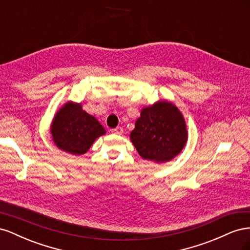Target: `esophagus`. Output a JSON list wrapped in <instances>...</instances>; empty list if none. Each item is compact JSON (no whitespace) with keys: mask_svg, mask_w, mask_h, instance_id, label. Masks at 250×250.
Returning a JSON list of instances; mask_svg holds the SVG:
<instances>
[{"mask_svg":"<svg viewBox=\"0 0 250 250\" xmlns=\"http://www.w3.org/2000/svg\"><path fill=\"white\" fill-rule=\"evenodd\" d=\"M111 132L115 134H122L123 133V128L122 127H117L115 129H111Z\"/></svg>","mask_w":250,"mask_h":250,"instance_id":"34e87169","label":"esophagus"}]
</instances>
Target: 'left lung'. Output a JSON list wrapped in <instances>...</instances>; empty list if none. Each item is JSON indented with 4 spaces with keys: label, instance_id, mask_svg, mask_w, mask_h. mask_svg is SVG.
<instances>
[{
    "label": "left lung",
    "instance_id": "left-lung-1",
    "mask_svg": "<svg viewBox=\"0 0 250 250\" xmlns=\"http://www.w3.org/2000/svg\"><path fill=\"white\" fill-rule=\"evenodd\" d=\"M130 141L144 160L155 164L170 162L183 151L188 141L184 115L169 100L143 107Z\"/></svg>",
    "mask_w": 250,
    "mask_h": 250
}]
</instances>
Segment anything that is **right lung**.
I'll use <instances>...</instances> for the list:
<instances>
[{
    "label": "right lung",
    "mask_w": 250,
    "mask_h": 250,
    "mask_svg": "<svg viewBox=\"0 0 250 250\" xmlns=\"http://www.w3.org/2000/svg\"><path fill=\"white\" fill-rule=\"evenodd\" d=\"M50 132L58 149L74 155H82L106 130L94 116L83 110L81 103L66 101L53 117Z\"/></svg>",
    "instance_id": "1"
}]
</instances>
